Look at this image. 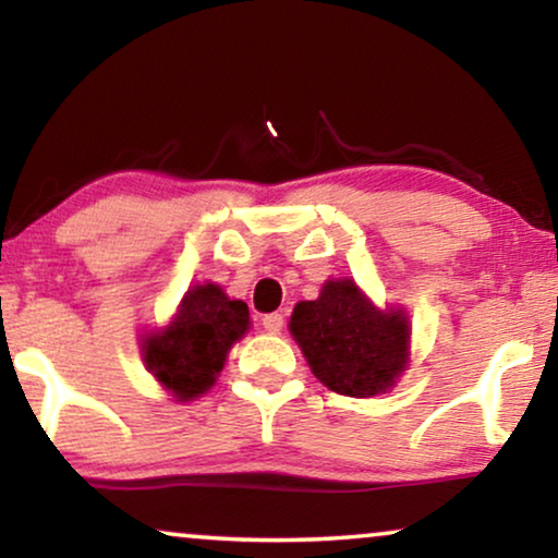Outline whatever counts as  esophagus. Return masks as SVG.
<instances>
[{"label": "esophagus", "mask_w": 558, "mask_h": 558, "mask_svg": "<svg viewBox=\"0 0 558 558\" xmlns=\"http://www.w3.org/2000/svg\"><path fill=\"white\" fill-rule=\"evenodd\" d=\"M262 325L266 327V332H281V327H284V315H281V312H271V315H264Z\"/></svg>", "instance_id": "1"}]
</instances>
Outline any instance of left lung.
Instances as JSON below:
<instances>
[{"instance_id":"left-lung-1","label":"left lung","mask_w":558,"mask_h":558,"mask_svg":"<svg viewBox=\"0 0 558 558\" xmlns=\"http://www.w3.org/2000/svg\"><path fill=\"white\" fill-rule=\"evenodd\" d=\"M289 330L312 373L335 393H384L407 365V317L378 312L350 279L327 281L315 302L296 304Z\"/></svg>"}]
</instances>
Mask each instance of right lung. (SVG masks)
<instances>
[{"instance_id": "right-lung-1", "label": "right lung", "mask_w": 558, "mask_h": 558, "mask_svg": "<svg viewBox=\"0 0 558 558\" xmlns=\"http://www.w3.org/2000/svg\"><path fill=\"white\" fill-rule=\"evenodd\" d=\"M246 330V302L228 300L216 284L193 287L172 325L144 340V363L180 401H190L216 384L228 350Z\"/></svg>"}]
</instances>
